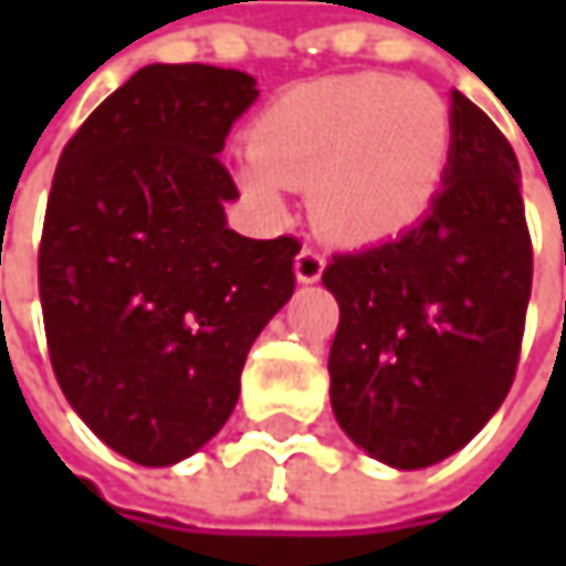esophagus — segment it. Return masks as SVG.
<instances>
[{
	"label": "esophagus",
	"mask_w": 566,
	"mask_h": 566,
	"mask_svg": "<svg viewBox=\"0 0 566 566\" xmlns=\"http://www.w3.org/2000/svg\"><path fill=\"white\" fill-rule=\"evenodd\" d=\"M324 268H327V258H324V251L317 249V245H302V251L295 254V276H298L302 283H315V280H321Z\"/></svg>",
	"instance_id": "esophagus-1"
}]
</instances>
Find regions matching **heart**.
Here are the masks:
<instances>
[{
    "instance_id": "b5f03b06",
    "label": "heart",
    "mask_w": 566,
    "mask_h": 566,
    "mask_svg": "<svg viewBox=\"0 0 566 566\" xmlns=\"http://www.w3.org/2000/svg\"><path fill=\"white\" fill-rule=\"evenodd\" d=\"M450 157L447 103L390 75L327 77L276 97L251 128L242 182L261 205L283 186H312L321 227L384 239L434 201Z\"/></svg>"
}]
</instances>
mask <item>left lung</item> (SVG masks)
<instances>
[{
    "label": "left lung",
    "instance_id": "obj_1",
    "mask_svg": "<svg viewBox=\"0 0 566 566\" xmlns=\"http://www.w3.org/2000/svg\"><path fill=\"white\" fill-rule=\"evenodd\" d=\"M331 402L375 460L424 469L469 444L516 378L533 293L520 164L501 128L450 91L444 186L422 220L337 251Z\"/></svg>",
    "mask_w": 566,
    "mask_h": 566
}]
</instances>
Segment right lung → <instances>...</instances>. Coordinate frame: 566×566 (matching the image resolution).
<instances>
[{
    "label": "right lung",
    "instance_id": "obj_1",
    "mask_svg": "<svg viewBox=\"0 0 566 566\" xmlns=\"http://www.w3.org/2000/svg\"><path fill=\"white\" fill-rule=\"evenodd\" d=\"M254 77L147 65L55 166L36 283L55 380L103 444L142 467L205 447L239 400L254 337L295 290V235L245 239L220 150Z\"/></svg>",
    "mask_w": 566,
    "mask_h": 566
}]
</instances>
